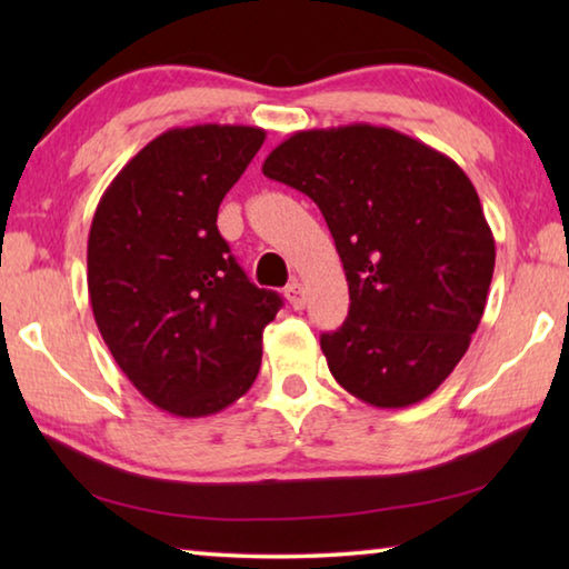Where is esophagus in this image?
<instances>
[{
    "label": "esophagus",
    "mask_w": 569,
    "mask_h": 569,
    "mask_svg": "<svg viewBox=\"0 0 569 569\" xmlns=\"http://www.w3.org/2000/svg\"><path fill=\"white\" fill-rule=\"evenodd\" d=\"M286 298H288V303H291V308H296V311H301V308L306 306V288L298 283V281L288 283L286 286Z\"/></svg>",
    "instance_id": "34e87169"
}]
</instances>
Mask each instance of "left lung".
I'll list each match as a JSON object with an SVG mask.
<instances>
[{"instance_id":"left-lung-1","label":"left lung","mask_w":569,"mask_h":569,"mask_svg":"<svg viewBox=\"0 0 569 569\" xmlns=\"http://www.w3.org/2000/svg\"><path fill=\"white\" fill-rule=\"evenodd\" d=\"M263 176L306 192L326 218L349 316L321 333L333 379L371 407L435 393L467 353L495 273V238L467 172L391 128L301 130Z\"/></svg>"}]
</instances>
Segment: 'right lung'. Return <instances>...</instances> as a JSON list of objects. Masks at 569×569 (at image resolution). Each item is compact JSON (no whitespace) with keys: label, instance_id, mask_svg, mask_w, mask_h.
<instances>
[{"label":"right lung","instance_id":"obj_1","mask_svg":"<svg viewBox=\"0 0 569 569\" xmlns=\"http://www.w3.org/2000/svg\"><path fill=\"white\" fill-rule=\"evenodd\" d=\"M266 130L192 124L150 140L94 210L88 288L124 377L182 419L230 407L261 369L283 298L248 281L216 226Z\"/></svg>","mask_w":569,"mask_h":569}]
</instances>
